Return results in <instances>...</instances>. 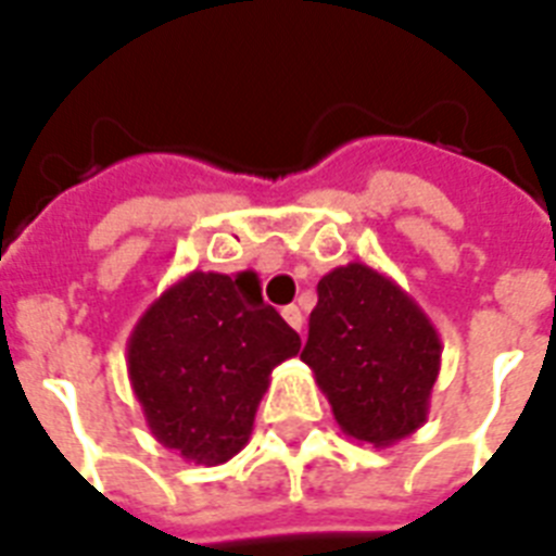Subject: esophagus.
<instances>
[{
  "mask_svg": "<svg viewBox=\"0 0 556 556\" xmlns=\"http://www.w3.org/2000/svg\"><path fill=\"white\" fill-rule=\"evenodd\" d=\"M282 317H286V323L294 331L303 329V312H300L296 305H286V308H282Z\"/></svg>",
  "mask_w": 556,
  "mask_h": 556,
  "instance_id": "obj_1",
  "label": "esophagus"
}]
</instances>
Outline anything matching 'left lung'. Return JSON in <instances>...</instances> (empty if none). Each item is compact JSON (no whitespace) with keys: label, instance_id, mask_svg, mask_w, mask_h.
I'll list each match as a JSON object with an SVG mask.
<instances>
[{"label":"left lung","instance_id":"8db88e82","mask_svg":"<svg viewBox=\"0 0 556 556\" xmlns=\"http://www.w3.org/2000/svg\"><path fill=\"white\" fill-rule=\"evenodd\" d=\"M300 357L329 397L340 430L389 447L427 421L441 338L395 279L349 262L317 282Z\"/></svg>","mask_w":556,"mask_h":556}]
</instances>
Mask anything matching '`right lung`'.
<instances>
[{
  "label": "right lung",
  "instance_id": "obj_1",
  "mask_svg": "<svg viewBox=\"0 0 556 556\" xmlns=\"http://www.w3.org/2000/svg\"><path fill=\"white\" fill-rule=\"evenodd\" d=\"M296 352L300 334L242 274L192 270L135 323L126 369L152 435L213 467L248 444L270 371Z\"/></svg>",
  "mask_w": 556,
  "mask_h": 556
}]
</instances>
